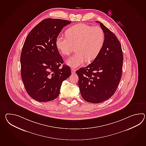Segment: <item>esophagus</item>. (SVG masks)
I'll list each match as a JSON object with an SVG mask.
<instances>
[{"label": "esophagus", "instance_id": "esophagus-1", "mask_svg": "<svg viewBox=\"0 0 146 146\" xmlns=\"http://www.w3.org/2000/svg\"><path fill=\"white\" fill-rule=\"evenodd\" d=\"M75 71H76V70H75V69H74V68H72L71 69V72H72V74H75Z\"/></svg>", "mask_w": 146, "mask_h": 146}]
</instances>
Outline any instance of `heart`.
<instances>
[{"mask_svg":"<svg viewBox=\"0 0 146 146\" xmlns=\"http://www.w3.org/2000/svg\"><path fill=\"white\" fill-rule=\"evenodd\" d=\"M105 41V35L101 27L78 23L66 31V36H58L56 39L57 49L64 55H70L75 46L74 55L66 61L72 68H77L85 62L94 60L101 51Z\"/></svg>","mask_w":146,"mask_h":146,"instance_id":"heart-1","label":"heart"}]
</instances>
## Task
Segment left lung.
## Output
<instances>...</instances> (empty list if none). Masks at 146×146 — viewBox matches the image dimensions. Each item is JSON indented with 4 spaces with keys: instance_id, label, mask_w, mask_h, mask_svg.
<instances>
[{
    "instance_id": "8db88e82",
    "label": "left lung",
    "mask_w": 146,
    "mask_h": 146,
    "mask_svg": "<svg viewBox=\"0 0 146 146\" xmlns=\"http://www.w3.org/2000/svg\"><path fill=\"white\" fill-rule=\"evenodd\" d=\"M105 35L101 51L86 67L76 71L81 96L85 101L100 103L111 97L121 78L123 54L115 35L99 21Z\"/></svg>"
}]
</instances>
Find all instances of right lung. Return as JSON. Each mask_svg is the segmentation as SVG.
<instances>
[{"label":"right lung","mask_w":146,"mask_h":146,"mask_svg":"<svg viewBox=\"0 0 146 146\" xmlns=\"http://www.w3.org/2000/svg\"><path fill=\"white\" fill-rule=\"evenodd\" d=\"M71 23L43 20L26 39L20 56L21 74L27 93L36 101L45 102L57 98L63 81L71 74L68 65L60 68L63 60L55 44L63 28Z\"/></svg>","instance_id":"add662e5"}]
</instances>
